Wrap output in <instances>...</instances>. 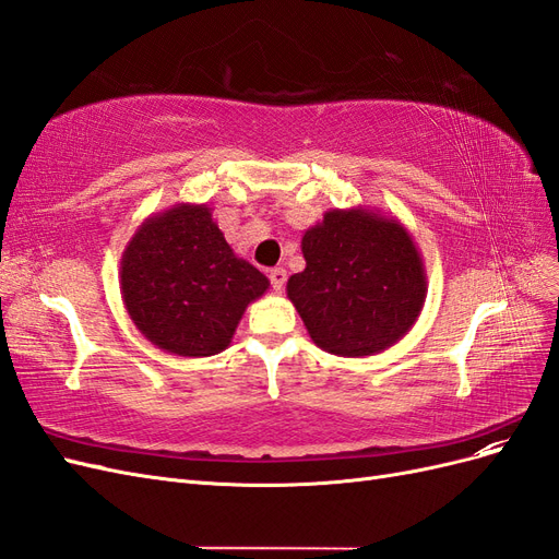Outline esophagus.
Returning <instances> with one entry per match:
<instances>
[{
  "label": "esophagus",
  "mask_w": 559,
  "mask_h": 559,
  "mask_svg": "<svg viewBox=\"0 0 559 559\" xmlns=\"http://www.w3.org/2000/svg\"><path fill=\"white\" fill-rule=\"evenodd\" d=\"M270 284H273L275 292H282L284 284H286V270L284 267H273L270 270Z\"/></svg>",
  "instance_id": "34e87169"
}]
</instances>
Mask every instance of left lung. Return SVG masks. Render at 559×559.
Here are the masks:
<instances>
[{
	"label": "left lung",
	"instance_id": "1",
	"mask_svg": "<svg viewBox=\"0 0 559 559\" xmlns=\"http://www.w3.org/2000/svg\"><path fill=\"white\" fill-rule=\"evenodd\" d=\"M306 270L286 282L312 343L335 357H370L413 329L427 273L413 235L376 210H329L302 235Z\"/></svg>",
	"mask_w": 559,
	"mask_h": 559
}]
</instances>
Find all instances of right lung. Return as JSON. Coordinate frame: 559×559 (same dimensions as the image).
I'll list each match as a JSON object with an SVG mask.
<instances>
[{"mask_svg":"<svg viewBox=\"0 0 559 559\" xmlns=\"http://www.w3.org/2000/svg\"><path fill=\"white\" fill-rule=\"evenodd\" d=\"M267 277L230 249L212 207L179 205L151 214L121 257V298L148 343L175 357L224 352Z\"/></svg>","mask_w":559,"mask_h":559,"instance_id":"1","label":"right lung"}]
</instances>
